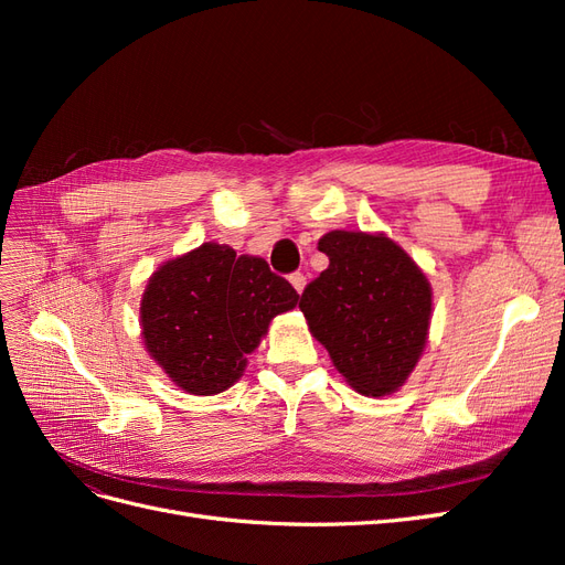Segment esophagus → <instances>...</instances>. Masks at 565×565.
<instances>
[{"instance_id":"1","label":"esophagus","mask_w":565,"mask_h":565,"mask_svg":"<svg viewBox=\"0 0 565 565\" xmlns=\"http://www.w3.org/2000/svg\"><path fill=\"white\" fill-rule=\"evenodd\" d=\"M289 282H292V287L301 295L303 287H306V276H303V273H292V276H289Z\"/></svg>"}]
</instances>
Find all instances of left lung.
<instances>
[{
	"mask_svg": "<svg viewBox=\"0 0 565 565\" xmlns=\"http://www.w3.org/2000/svg\"><path fill=\"white\" fill-rule=\"evenodd\" d=\"M318 249L330 266L306 285L299 309L347 382L365 396H386L419 361L431 287L386 235L332 231Z\"/></svg>",
	"mask_w": 565,
	"mask_h": 565,
	"instance_id": "8db88e82",
	"label": "left lung"
}]
</instances>
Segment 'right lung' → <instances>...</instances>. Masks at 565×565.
<instances>
[{"label": "right lung", "mask_w": 565, "mask_h": 565, "mask_svg": "<svg viewBox=\"0 0 565 565\" xmlns=\"http://www.w3.org/2000/svg\"><path fill=\"white\" fill-rule=\"evenodd\" d=\"M297 301L259 256L204 243L152 273L141 301L146 349L188 393H221L241 380L268 322Z\"/></svg>", "instance_id": "add662e5"}]
</instances>
